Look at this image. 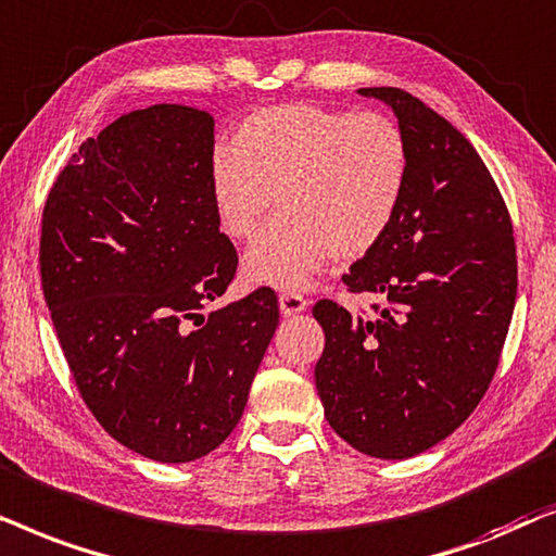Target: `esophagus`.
I'll list each match as a JSON object with an SVG mask.
<instances>
[{
	"instance_id": "obj_1",
	"label": "esophagus",
	"mask_w": 556,
	"mask_h": 556,
	"mask_svg": "<svg viewBox=\"0 0 556 556\" xmlns=\"http://www.w3.org/2000/svg\"><path fill=\"white\" fill-rule=\"evenodd\" d=\"M309 302L302 298L298 292H285L279 294V309H282V315H298V313H305Z\"/></svg>"
}]
</instances>
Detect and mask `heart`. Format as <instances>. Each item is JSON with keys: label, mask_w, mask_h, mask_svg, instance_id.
Segmentation results:
<instances>
[{"label": "heart", "mask_w": 556, "mask_h": 556, "mask_svg": "<svg viewBox=\"0 0 556 556\" xmlns=\"http://www.w3.org/2000/svg\"><path fill=\"white\" fill-rule=\"evenodd\" d=\"M409 144L391 116L282 103L243 118L231 147L211 157L216 220L249 241L277 203L279 216L247 251V285L302 290L325 258L353 262L379 247L402 208Z\"/></svg>", "instance_id": "1"}]
</instances>
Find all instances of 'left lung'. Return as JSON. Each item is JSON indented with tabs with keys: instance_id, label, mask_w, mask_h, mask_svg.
<instances>
[{
	"instance_id": "obj_1",
	"label": "left lung",
	"mask_w": 556,
	"mask_h": 556,
	"mask_svg": "<svg viewBox=\"0 0 556 556\" xmlns=\"http://www.w3.org/2000/svg\"><path fill=\"white\" fill-rule=\"evenodd\" d=\"M394 111L409 144L402 208L343 282L374 315L332 300L315 383L325 419L358 453L404 460L453 434L488 391L516 305L506 203L472 144L402 88H358Z\"/></svg>"
}]
</instances>
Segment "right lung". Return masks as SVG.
Masks as SVG:
<instances>
[{"mask_svg":"<svg viewBox=\"0 0 556 556\" xmlns=\"http://www.w3.org/2000/svg\"><path fill=\"white\" fill-rule=\"evenodd\" d=\"M211 157L208 111H131L80 144L42 211V294L80 396L157 463L198 460L233 432L279 325L271 290L201 315L239 264Z\"/></svg>","mask_w":556,"mask_h":556,"instance_id":"right-lung-1","label":"right lung"}]
</instances>
